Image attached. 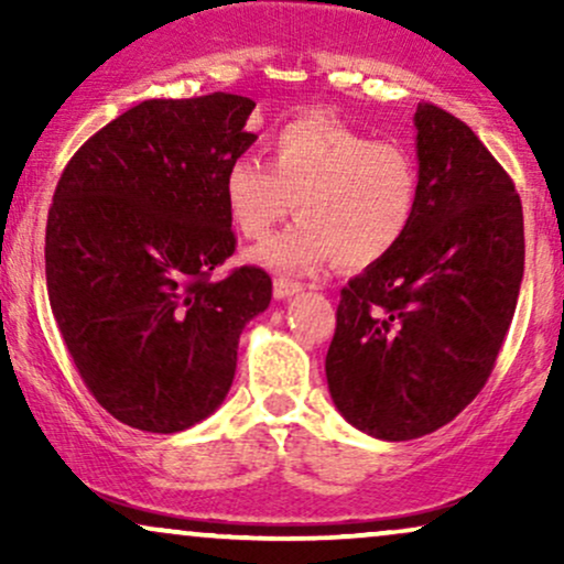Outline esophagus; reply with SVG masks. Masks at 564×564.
I'll return each mask as SVG.
<instances>
[{
  "label": "esophagus",
  "instance_id": "obj_1",
  "mask_svg": "<svg viewBox=\"0 0 564 564\" xmlns=\"http://www.w3.org/2000/svg\"><path fill=\"white\" fill-rule=\"evenodd\" d=\"M300 291H302V283L291 281V278H275V281H273L275 300H289V296L300 294Z\"/></svg>",
  "mask_w": 564,
  "mask_h": 564
}]
</instances>
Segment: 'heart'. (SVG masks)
<instances>
[{"label":"heart","mask_w":564,"mask_h":564,"mask_svg":"<svg viewBox=\"0 0 564 564\" xmlns=\"http://www.w3.org/2000/svg\"><path fill=\"white\" fill-rule=\"evenodd\" d=\"M225 206L243 238L262 241L291 212L294 228L254 251L289 273L323 264L368 268L390 257L416 217L419 164L411 151L379 142L326 116L289 121L273 138V166L238 156L225 172Z\"/></svg>","instance_id":"b5f03b06"}]
</instances>
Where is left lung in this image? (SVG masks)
Segmentation results:
<instances>
[{"label":"left lung","instance_id":"1","mask_svg":"<svg viewBox=\"0 0 564 564\" xmlns=\"http://www.w3.org/2000/svg\"><path fill=\"white\" fill-rule=\"evenodd\" d=\"M411 230L341 289L326 355L334 405L379 440H416L467 408L494 371L525 273L522 204L462 119L419 102Z\"/></svg>","mask_w":564,"mask_h":564}]
</instances>
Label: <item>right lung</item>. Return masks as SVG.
Segmentation results:
<instances>
[{"label": "right lung", "instance_id": "obj_1", "mask_svg": "<svg viewBox=\"0 0 564 564\" xmlns=\"http://www.w3.org/2000/svg\"><path fill=\"white\" fill-rule=\"evenodd\" d=\"M257 102L145 100L95 132L57 180L44 238L55 323L76 371L121 424L172 435L223 405L238 339L273 281L236 251L225 172L257 140Z\"/></svg>", "mask_w": 564, "mask_h": 564}]
</instances>
